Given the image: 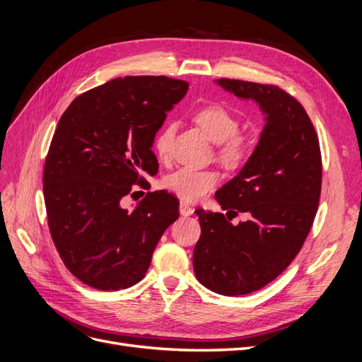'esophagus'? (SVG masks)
I'll use <instances>...</instances> for the list:
<instances>
[{
    "label": "esophagus",
    "instance_id": "34e87169",
    "mask_svg": "<svg viewBox=\"0 0 362 362\" xmlns=\"http://www.w3.org/2000/svg\"><path fill=\"white\" fill-rule=\"evenodd\" d=\"M194 213V209L189 205V204H185V202H181L180 204V214L181 216H192Z\"/></svg>",
    "mask_w": 362,
    "mask_h": 362
}]
</instances>
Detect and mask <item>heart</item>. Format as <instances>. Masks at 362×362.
<instances>
[{
	"label": "heart",
	"instance_id": "heart-1",
	"mask_svg": "<svg viewBox=\"0 0 362 362\" xmlns=\"http://www.w3.org/2000/svg\"><path fill=\"white\" fill-rule=\"evenodd\" d=\"M193 121L208 138L217 144V156L229 166H240L252 153L250 139L240 133V119L230 109L220 103H208L193 114ZM175 126L169 124L158 134L156 148L161 160L170 156V144ZM221 173L217 169L180 168L163 178V187L185 202L204 199L220 182Z\"/></svg>",
	"mask_w": 362,
	"mask_h": 362
}]
</instances>
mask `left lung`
Wrapping results in <instances>:
<instances>
[{"label":"left lung","mask_w":362,"mask_h":362,"mask_svg":"<svg viewBox=\"0 0 362 362\" xmlns=\"http://www.w3.org/2000/svg\"><path fill=\"white\" fill-rule=\"evenodd\" d=\"M217 82L236 97L253 98L267 114L255 153L216 193L228 214L196 209V279L216 293L236 296L264 288L300 253L317 213L322 156L313 122L293 95L271 83ZM241 212L247 220L232 225Z\"/></svg>","instance_id":"1"}]
</instances>
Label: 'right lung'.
<instances>
[{
    "label": "right lung",
    "mask_w": 362,
    "mask_h": 362,
    "mask_svg": "<svg viewBox=\"0 0 362 362\" xmlns=\"http://www.w3.org/2000/svg\"><path fill=\"white\" fill-rule=\"evenodd\" d=\"M189 90L168 76L112 79L82 93L61 115L43 170L47 224L67 269L98 291L141 281L177 197L149 192L133 211L122 199L156 175L154 136Z\"/></svg>",
    "instance_id": "right-lung-1"
}]
</instances>
